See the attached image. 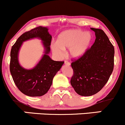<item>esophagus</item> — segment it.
<instances>
[{
	"label": "esophagus",
	"instance_id": "34e87169",
	"mask_svg": "<svg viewBox=\"0 0 125 125\" xmlns=\"http://www.w3.org/2000/svg\"><path fill=\"white\" fill-rule=\"evenodd\" d=\"M64 64H65V65H68V66H69V65H70V63L67 61H65V62H64Z\"/></svg>",
	"mask_w": 125,
	"mask_h": 125
}]
</instances>
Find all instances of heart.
<instances>
[{"mask_svg": "<svg viewBox=\"0 0 125 125\" xmlns=\"http://www.w3.org/2000/svg\"><path fill=\"white\" fill-rule=\"evenodd\" d=\"M92 35L88 32L80 30H69L58 35L56 43L52 44L53 54L58 58H62L64 51L69 49V54L73 59L82 57L89 48Z\"/></svg>", "mask_w": 125, "mask_h": 125, "instance_id": "heart-1", "label": "heart"}]
</instances>
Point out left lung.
<instances>
[{"mask_svg":"<svg viewBox=\"0 0 125 125\" xmlns=\"http://www.w3.org/2000/svg\"><path fill=\"white\" fill-rule=\"evenodd\" d=\"M95 32V42L86 53L73 61V75L70 84L81 96H91L106 84L114 69V47L102 30L91 28Z\"/></svg>","mask_w":125,"mask_h":125,"instance_id":"left-lung-1","label":"left lung"}]
</instances>
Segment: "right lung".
Listing matches in <instances>:
<instances>
[{"label": "right lung", "mask_w": 125, "mask_h": 125, "mask_svg": "<svg viewBox=\"0 0 125 125\" xmlns=\"http://www.w3.org/2000/svg\"><path fill=\"white\" fill-rule=\"evenodd\" d=\"M48 30L47 27L39 26L23 33L11 50L10 70L13 81L21 92L30 97L45 94L52 84L53 78L64 62L53 61L48 55L52 38ZM33 38L42 39L45 49L44 55L34 68L26 69L19 64V52L23 42Z\"/></svg>", "instance_id": "1"}]
</instances>
